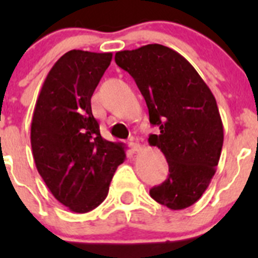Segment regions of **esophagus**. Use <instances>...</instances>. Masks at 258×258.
<instances>
[{
  "label": "esophagus",
  "mask_w": 258,
  "mask_h": 258,
  "mask_svg": "<svg viewBox=\"0 0 258 258\" xmlns=\"http://www.w3.org/2000/svg\"><path fill=\"white\" fill-rule=\"evenodd\" d=\"M129 147L133 152H138L141 150V145L138 142H131L129 143Z\"/></svg>",
  "instance_id": "esophagus-1"
}]
</instances>
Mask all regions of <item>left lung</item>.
Returning <instances> with one entry per match:
<instances>
[{"instance_id":"1","label":"left lung","mask_w":258,"mask_h":258,"mask_svg":"<svg viewBox=\"0 0 258 258\" xmlns=\"http://www.w3.org/2000/svg\"><path fill=\"white\" fill-rule=\"evenodd\" d=\"M116 64L136 81L159 126L149 143L169 165L168 178L150 190L173 211L192 206L216 173L223 145V125L216 98L197 70L170 47L150 44L116 52Z\"/></svg>"}]
</instances>
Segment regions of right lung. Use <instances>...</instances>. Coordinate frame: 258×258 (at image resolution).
Returning <instances> with one entry per match:
<instances>
[{
	"label": "right lung",
	"mask_w": 258,
	"mask_h": 258,
	"mask_svg": "<svg viewBox=\"0 0 258 258\" xmlns=\"http://www.w3.org/2000/svg\"><path fill=\"white\" fill-rule=\"evenodd\" d=\"M112 52L71 50L47 74L36 102L31 145L36 168L59 203L75 213L97 208L125 160L122 143L104 140L92 95Z\"/></svg>",
	"instance_id": "obj_1"
}]
</instances>
